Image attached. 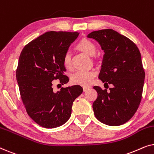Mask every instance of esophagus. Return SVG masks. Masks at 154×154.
Returning <instances> with one entry per match:
<instances>
[{"label": "esophagus", "instance_id": "esophagus-1", "mask_svg": "<svg viewBox=\"0 0 154 154\" xmlns=\"http://www.w3.org/2000/svg\"><path fill=\"white\" fill-rule=\"evenodd\" d=\"M83 88L84 91H86V90H89L90 88H91V86H90V85H84Z\"/></svg>", "mask_w": 154, "mask_h": 154}]
</instances>
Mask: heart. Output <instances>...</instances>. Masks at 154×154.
<instances>
[{
	"label": "heart",
	"instance_id": "obj_1",
	"mask_svg": "<svg viewBox=\"0 0 154 154\" xmlns=\"http://www.w3.org/2000/svg\"><path fill=\"white\" fill-rule=\"evenodd\" d=\"M77 47L81 51L88 54L90 56H94L96 53L97 48L95 44L90 40L83 38L78 43ZM63 63L66 69L71 67V54L67 51L64 54L63 58ZM95 72L94 71H78L71 77L73 83L80 85H90L93 81L95 76Z\"/></svg>",
	"mask_w": 154,
	"mask_h": 154
}]
</instances>
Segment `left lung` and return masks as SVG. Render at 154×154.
<instances>
[{
    "instance_id": "obj_1",
    "label": "left lung",
    "mask_w": 154,
    "mask_h": 154,
    "mask_svg": "<svg viewBox=\"0 0 154 154\" xmlns=\"http://www.w3.org/2000/svg\"><path fill=\"white\" fill-rule=\"evenodd\" d=\"M87 37L98 42L104 52L99 79L113 85L110 91L93 87L98 94L92 104L94 116L106 125H123L133 116L142 99L145 73L140 50L113 29L92 31Z\"/></svg>"
}]
</instances>
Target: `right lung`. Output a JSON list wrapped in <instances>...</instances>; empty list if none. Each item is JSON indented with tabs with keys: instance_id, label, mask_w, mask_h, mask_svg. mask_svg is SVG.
Returning <instances> with one entry per match:
<instances>
[{
	"instance_id": "right-lung-1",
	"label": "right lung",
	"mask_w": 154,
	"mask_h": 154,
	"mask_svg": "<svg viewBox=\"0 0 154 154\" xmlns=\"http://www.w3.org/2000/svg\"><path fill=\"white\" fill-rule=\"evenodd\" d=\"M79 33L48 31L24 48L16 71L20 95L26 112L39 125L54 128L69 119L73 101L83 91L81 85L54 91V80L62 85L69 79L64 75L63 58Z\"/></svg>"
}]
</instances>
